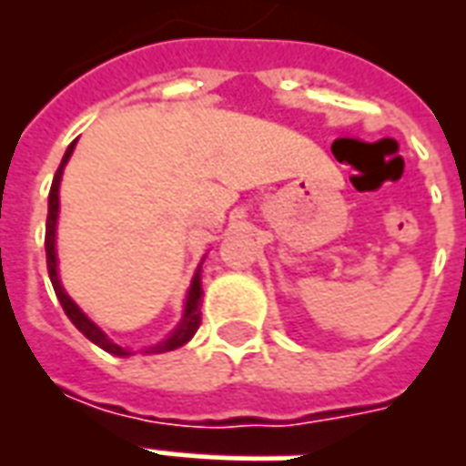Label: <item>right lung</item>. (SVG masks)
Instances as JSON below:
<instances>
[{
  "mask_svg": "<svg viewBox=\"0 0 466 466\" xmlns=\"http://www.w3.org/2000/svg\"><path fill=\"white\" fill-rule=\"evenodd\" d=\"M75 145L76 140L72 142L62 157V164L60 168L55 171V178H53V186H50V196H47V225H46V256H47V273H50V283L55 288V295L60 299L62 309L65 314L69 317V321L79 329V331L91 340V343H96L98 348H104L106 353H113L118 355V358H127V355H135V350L130 348H123L118 343H113L108 336H106L101 329H98L94 321H91L86 314H84L79 307L72 302L65 288L60 285V278H57V254H55V225H57V212H60V178H62V168L65 164L69 161L72 152H75ZM200 305H203V288H200V273H196L193 278V283H190V290H188V298H186V309H183V319L181 324L176 326L174 331L168 333L167 339L155 343V346L145 348L140 353H147V355H157V353H167V350H176V348H181L183 343H188L193 336H196L198 326H200Z\"/></svg>",
  "mask_w": 466,
  "mask_h": 466,
  "instance_id": "obj_1",
  "label": "right lung"
}]
</instances>
